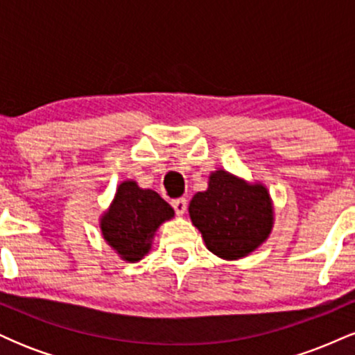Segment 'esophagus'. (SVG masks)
<instances>
[{"mask_svg":"<svg viewBox=\"0 0 355 355\" xmlns=\"http://www.w3.org/2000/svg\"><path fill=\"white\" fill-rule=\"evenodd\" d=\"M172 207L178 215H183L187 210V200L185 198H175V200H172Z\"/></svg>","mask_w":355,"mask_h":355,"instance_id":"1","label":"esophagus"}]
</instances>
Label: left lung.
Returning <instances> with one entry per match:
<instances>
[{
  "label": "left lung",
  "mask_w": 355,
  "mask_h": 355,
  "mask_svg": "<svg viewBox=\"0 0 355 355\" xmlns=\"http://www.w3.org/2000/svg\"><path fill=\"white\" fill-rule=\"evenodd\" d=\"M189 211L207 248L225 260L242 259L262 245L274 223L266 187L250 185L225 170L210 175L209 189L193 195Z\"/></svg>",
  "instance_id": "left-lung-1"
}]
</instances>
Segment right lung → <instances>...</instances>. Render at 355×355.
<instances>
[{
	"instance_id": "add662e5",
	"label": "right lung",
	"mask_w": 355,
	"mask_h": 355,
	"mask_svg": "<svg viewBox=\"0 0 355 355\" xmlns=\"http://www.w3.org/2000/svg\"><path fill=\"white\" fill-rule=\"evenodd\" d=\"M172 217L173 209L157 191L126 180L116 189L112 205L101 218V234L121 259L138 262L148 254L155 230Z\"/></svg>"
}]
</instances>
